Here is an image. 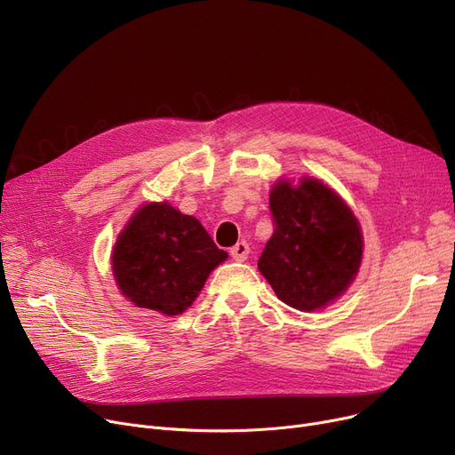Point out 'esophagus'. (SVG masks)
<instances>
[{"instance_id": "34e87169", "label": "esophagus", "mask_w": 455, "mask_h": 455, "mask_svg": "<svg viewBox=\"0 0 455 455\" xmlns=\"http://www.w3.org/2000/svg\"><path fill=\"white\" fill-rule=\"evenodd\" d=\"M249 252H251V249H249V243H245V242L235 243V245L230 249V256H232L235 261H245V259L249 258Z\"/></svg>"}]
</instances>
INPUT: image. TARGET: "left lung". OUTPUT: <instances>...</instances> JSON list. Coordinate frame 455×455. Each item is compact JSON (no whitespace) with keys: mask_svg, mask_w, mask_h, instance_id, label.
Listing matches in <instances>:
<instances>
[{"mask_svg":"<svg viewBox=\"0 0 455 455\" xmlns=\"http://www.w3.org/2000/svg\"><path fill=\"white\" fill-rule=\"evenodd\" d=\"M275 232L258 269L276 297L300 312L336 302L363 258V234L338 191L314 177L278 179L269 194Z\"/></svg>","mask_w":455,"mask_h":455,"instance_id":"obj_1","label":"left lung"}]
</instances>
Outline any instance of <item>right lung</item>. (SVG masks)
Masks as SVG:
<instances>
[{"instance_id":"1","label":"right lung","mask_w":455,"mask_h":455,"mask_svg":"<svg viewBox=\"0 0 455 455\" xmlns=\"http://www.w3.org/2000/svg\"><path fill=\"white\" fill-rule=\"evenodd\" d=\"M228 258L204 227L167 201L141 204L117 234L110 266L119 293L138 307L179 315Z\"/></svg>"}]
</instances>
